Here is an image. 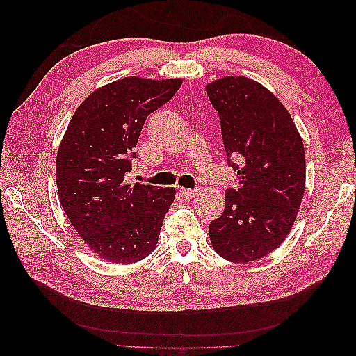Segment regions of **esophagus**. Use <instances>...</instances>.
<instances>
[{
	"instance_id": "obj_1",
	"label": "esophagus",
	"mask_w": 356,
	"mask_h": 356,
	"mask_svg": "<svg viewBox=\"0 0 356 356\" xmlns=\"http://www.w3.org/2000/svg\"><path fill=\"white\" fill-rule=\"evenodd\" d=\"M197 193H199V190H190V188H179V195H181V196H184V197H187V199H191V197H195V196H197Z\"/></svg>"
}]
</instances>
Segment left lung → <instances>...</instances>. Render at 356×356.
<instances>
[{
    "label": "left lung",
    "instance_id": "8db88e82",
    "mask_svg": "<svg viewBox=\"0 0 356 356\" xmlns=\"http://www.w3.org/2000/svg\"><path fill=\"white\" fill-rule=\"evenodd\" d=\"M207 93L238 170V188L225 191L209 239L225 260L255 261L281 246L297 218L306 187L303 141L282 102L252 79L225 75L207 84Z\"/></svg>",
    "mask_w": 356,
    "mask_h": 356
}]
</instances>
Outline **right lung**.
Returning a JSON list of instances; mask_svg holds the SVG:
<instances>
[{"label":"right lung","mask_w":356,"mask_h":356,"mask_svg":"<svg viewBox=\"0 0 356 356\" xmlns=\"http://www.w3.org/2000/svg\"><path fill=\"white\" fill-rule=\"evenodd\" d=\"M181 79L124 77L92 92L71 117L56 156L63 212L83 242L115 264L156 250L175 188L126 184L147 117L181 88Z\"/></svg>","instance_id":"add662e5"}]
</instances>
